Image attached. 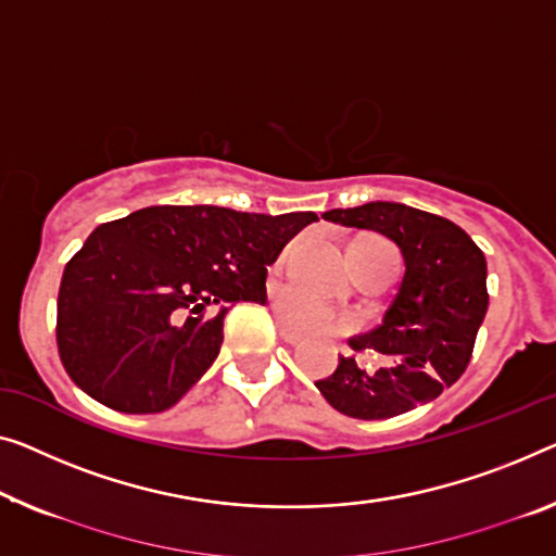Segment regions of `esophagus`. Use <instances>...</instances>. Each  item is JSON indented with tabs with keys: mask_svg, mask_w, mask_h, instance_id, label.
I'll use <instances>...</instances> for the list:
<instances>
[{
	"mask_svg": "<svg viewBox=\"0 0 556 556\" xmlns=\"http://www.w3.org/2000/svg\"><path fill=\"white\" fill-rule=\"evenodd\" d=\"M279 337H281V339H285V342H287V344H300V342H302V337H300V334H296V331H294V329H289V327H285V325H281V327H279Z\"/></svg>",
	"mask_w": 556,
	"mask_h": 556,
	"instance_id": "obj_1",
	"label": "esophagus"
}]
</instances>
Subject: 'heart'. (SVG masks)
Segmentation results:
<instances>
[{
	"label": "heart",
	"instance_id": "1",
	"mask_svg": "<svg viewBox=\"0 0 556 556\" xmlns=\"http://www.w3.org/2000/svg\"><path fill=\"white\" fill-rule=\"evenodd\" d=\"M392 254L394 250L384 242V239L364 237L350 247V264L354 271H359L364 267H371V264L384 262L387 256ZM279 309L281 319H285L289 327L306 331V334H319V331H346L354 327V319L350 314L334 312L331 306L321 304L314 300V296L302 292H281Z\"/></svg>",
	"mask_w": 556,
	"mask_h": 556
}]
</instances>
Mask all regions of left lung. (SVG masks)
<instances>
[{
	"instance_id": "8db88e82",
	"label": "left lung",
	"mask_w": 556,
	"mask_h": 556,
	"mask_svg": "<svg viewBox=\"0 0 556 556\" xmlns=\"http://www.w3.org/2000/svg\"><path fill=\"white\" fill-rule=\"evenodd\" d=\"M321 217L392 239L404 256V277L382 325L350 339L354 352L382 354L384 367L371 371L354 357H339L337 369L314 384L354 419H389L437 400L464 375L484 321V252L454 222L400 202L329 210Z\"/></svg>"
}]
</instances>
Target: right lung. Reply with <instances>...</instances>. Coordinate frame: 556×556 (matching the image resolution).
<instances>
[{
	"instance_id": "1",
	"label": "right lung",
	"mask_w": 556,
	"mask_h": 556,
	"mask_svg": "<svg viewBox=\"0 0 556 556\" xmlns=\"http://www.w3.org/2000/svg\"><path fill=\"white\" fill-rule=\"evenodd\" d=\"M314 212L147 206L97 227L66 262L56 346L81 392L124 414L177 404L217 359L235 302H267V267ZM206 305L218 314L204 318Z\"/></svg>"
}]
</instances>
